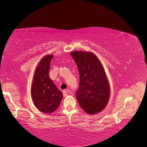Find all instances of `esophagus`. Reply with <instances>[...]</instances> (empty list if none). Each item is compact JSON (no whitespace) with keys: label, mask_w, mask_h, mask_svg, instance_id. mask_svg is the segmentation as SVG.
<instances>
[{"label":"esophagus","mask_w":147,"mask_h":147,"mask_svg":"<svg viewBox=\"0 0 147 147\" xmlns=\"http://www.w3.org/2000/svg\"><path fill=\"white\" fill-rule=\"evenodd\" d=\"M67 94H68V90H64L63 91V96H64V97H66L67 96Z\"/></svg>","instance_id":"obj_1"}]
</instances>
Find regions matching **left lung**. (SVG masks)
I'll use <instances>...</instances> for the list:
<instances>
[{
    "instance_id": "left-lung-1",
    "label": "left lung",
    "mask_w": 147,
    "mask_h": 147,
    "mask_svg": "<svg viewBox=\"0 0 147 147\" xmlns=\"http://www.w3.org/2000/svg\"><path fill=\"white\" fill-rule=\"evenodd\" d=\"M70 55L79 72L76 97L80 105L88 114L100 112L107 104L110 96L109 84L102 64L90 52L74 51Z\"/></svg>"
}]
</instances>
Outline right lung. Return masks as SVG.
Listing matches in <instances>:
<instances>
[{
  "label": "right lung",
  "instance_id": "add662e5",
  "mask_svg": "<svg viewBox=\"0 0 147 147\" xmlns=\"http://www.w3.org/2000/svg\"><path fill=\"white\" fill-rule=\"evenodd\" d=\"M53 55H48L40 61L35 71L31 95L35 107L42 112L53 113L59 107L63 93L49 76L50 61Z\"/></svg>",
  "mask_w": 147,
  "mask_h": 147
}]
</instances>
